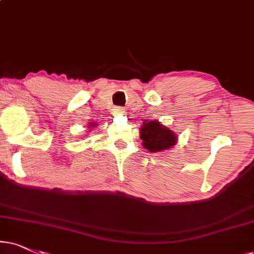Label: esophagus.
<instances>
[{"instance_id": "34e87169", "label": "esophagus", "mask_w": 254, "mask_h": 254, "mask_svg": "<svg viewBox=\"0 0 254 254\" xmlns=\"http://www.w3.org/2000/svg\"><path fill=\"white\" fill-rule=\"evenodd\" d=\"M113 114L114 115H124L125 114V109L122 107H115L113 109Z\"/></svg>"}]
</instances>
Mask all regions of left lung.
<instances>
[{"label":"left lung","instance_id":"8db88e82","mask_svg":"<svg viewBox=\"0 0 254 254\" xmlns=\"http://www.w3.org/2000/svg\"><path fill=\"white\" fill-rule=\"evenodd\" d=\"M142 147L151 153L168 151L178 141V135L159 120L145 121L140 127Z\"/></svg>","mask_w":254,"mask_h":254}]
</instances>
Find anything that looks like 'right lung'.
I'll return each instance as SVG.
<instances>
[{"mask_svg":"<svg viewBox=\"0 0 254 254\" xmlns=\"http://www.w3.org/2000/svg\"><path fill=\"white\" fill-rule=\"evenodd\" d=\"M96 126H98V122H90V124H88V128L90 130H92V128H95Z\"/></svg>","mask_w":254,"mask_h":254,"instance_id":"add662e5","label":"right lung"}]
</instances>
